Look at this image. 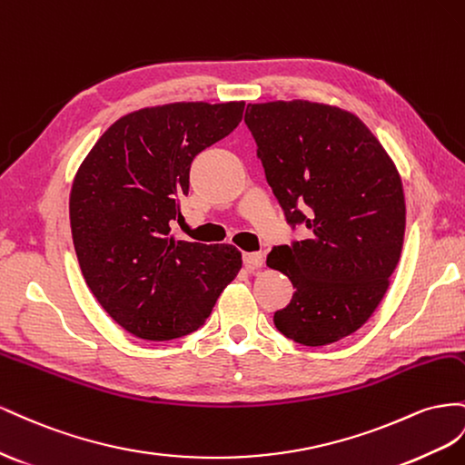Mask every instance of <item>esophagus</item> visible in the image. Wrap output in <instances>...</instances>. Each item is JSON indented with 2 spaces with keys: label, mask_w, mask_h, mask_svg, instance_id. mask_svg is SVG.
Returning a JSON list of instances; mask_svg holds the SVG:
<instances>
[{
  "label": "esophagus",
  "mask_w": 465,
  "mask_h": 465,
  "mask_svg": "<svg viewBox=\"0 0 465 465\" xmlns=\"http://www.w3.org/2000/svg\"><path fill=\"white\" fill-rule=\"evenodd\" d=\"M262 261H264L262 253H243V264H245V269H249V271L259 269Z\"/></svg>",
  "instance_id": "esophagus-1"
}]
</instances>
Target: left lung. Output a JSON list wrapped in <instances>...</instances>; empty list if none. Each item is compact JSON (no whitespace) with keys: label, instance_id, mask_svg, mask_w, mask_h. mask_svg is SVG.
I'll list each match as a JSON object with an SVG mask.
<instances>
[{"label":"left lung","instance_id":"8db88e82","mask_svg":"<svg viewBox=\"0 0 465 465\" xmlns=\"http://www.w3.org/2000/svg\"><path fill=\"white\" fill-rule=\"evenodd\" d=\"M245 124L288 223L312 230L267 257L296 288L274 325L306 347L337 342L370 320L400 262V171L361 118L333 104H247Z\"/></svg>","mask_w":465,"mask_h":465}]
</instances>
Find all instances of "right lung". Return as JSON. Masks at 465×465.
<instances>
[{
    "instance_id": "right-lung-1",
    "label": "right lung",
    "mask_w": 465,
    "mask_h": 465,
    "mask_svg": "<svg viewBox=\"0 0 465 465\" xmlns=\"http://www.w3.org/2000/svg\"><path fill=\"white\" fill-rule=\"evenodd\" d=\"M243 101L171 103L124 114L79 165L70 193L75 255L93 296L138 339L196 331L242 269L233 245L175 240L193 159L243 118Z\"/></svg>"
}]
</instances>
